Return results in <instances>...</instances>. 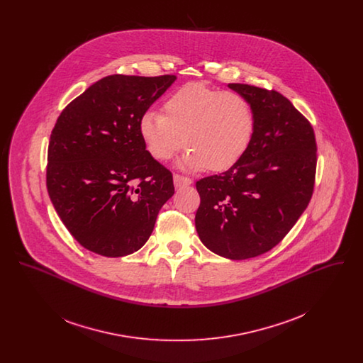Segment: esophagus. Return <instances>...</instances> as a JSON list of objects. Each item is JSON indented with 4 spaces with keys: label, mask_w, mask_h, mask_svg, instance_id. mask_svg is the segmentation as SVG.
<instances>
[{
    "label": "esophagus",
    "mask_w": 363,
    "mask_h": 363,
    "mask_svg": "<svg viewBox=\"0 0 363 363\" xmlns=\"http://www.w3.org/2000/svg\"><path fill=\"white\" fill-rule=\"evenodd\" d=\"M191 184V179L188 177H184V175H179V174H174V185L175 188H184V186H188Z\"/></svg>",
    "instance_id": "esophagus-1"
}]
</instances>
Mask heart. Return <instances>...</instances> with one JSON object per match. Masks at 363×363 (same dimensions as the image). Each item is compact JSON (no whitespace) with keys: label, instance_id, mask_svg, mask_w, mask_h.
<instances>
[{"label":"heart","instance_id":"heart-1","mask_svg":"<svg viewBox=\"0 0 363 363\" xmlns=\"http://www.w3.org/2000/svg\"><path fill=\"white\" fill-rule=\"evenodd\" d=\"M255 125L252 104L241 94L190 83L164 101L163 114L145 111L138 133L156 160L172 159L185 144L184 170H225L247 150Z\"/></svg>","mask_w":363,"mask_h":363}]
</instances>
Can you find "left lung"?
I'll return each instance as SVG.
<instances>
[{
  "mask_svg": "<svg viewBox=\"0 0 363 363\" xmlns=\"http://www.w3.org/2000/svg\"><path fill=\"white\" fill-rule=\"evenodd\" d=\"M255 113L252 141L228 170L196 182V230L222 257L246 259L271 250L311 201L317 145L308 121L277 91L233 83Z\"/></svg>",
  "mask_w": 363,
  "mask_h": 363,
  "instance_id": "8db88e82",
  "label": "left lung"
}]
</instances>
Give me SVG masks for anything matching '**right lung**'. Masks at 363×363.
Here are the masks:
<instances>
[{
    "label": "right lung",
    "instance_id": "add662e5",
    "mask_svg": "<svg viewBox=\"0 0 363 363\" xmlns=\"http://www.w3.org/2000/svg\"><path fill=\"white\" fill-rule=\"evenodd\" d=\"M175 79L107 76L72 101L54 125L48 191L72 237L96 255L138 252L174 194L173 175L145 150L138 120Z\"/></svg>",
    "mask_w": 363,
    "mask_h": 363
}]
</instances>
